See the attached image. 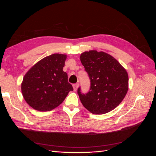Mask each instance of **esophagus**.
<instances>
[{"label": "esophagus", "mask_w": 156, "mask_h": 156, "mask_svg": "<svg viewBox=\"0 0 156 156\" xmlns=\"http://www.w3.org/2000/svg\"><path fill=\"white\" fill-rule=\"evenodd\" d=\"M78 87H79V84L78 83L73 84V88L74 91H76L77 90V88H78Z\"/></svg>", "instance_id": "obj_1"}]
</instances>
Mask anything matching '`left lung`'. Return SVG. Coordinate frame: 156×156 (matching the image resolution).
Instances as JSON below:
<instances>
[{"instance_id": "left-lung-1", "label": "left lung", "mask_w": 156, "mask_h": 156, "mask_svg": "<svg viewBox=\"0 0 156 156\" xmlns=\"http://www.w3.org/2000/svg\"><path fill=\"white\" fill-rule=\"evenodd\" d=\"M80 59L90 79L87 94L77 90L82 104L92 114L103 115L115 108L128 90L126 70L110 55L96 50L85 51Z\"/></svg>"}]
</instances>
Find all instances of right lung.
<instances>
[{"mask_svg":"<svg viewBox=\"0 0 156 156\" xmlns=\"http://www.w3.org/2000/svg\"><path fill=\"white\" fill-rule=\"evenodd\" d=\"M67 56L53 54L37 62L23 77L21 92L26 102L34 109L49 111L66 98L72 85L63 71Z\"/></svg>","mask_w":156,"mask_h":156,"instance_id":"1","label":"right lung"}]
</instances>
